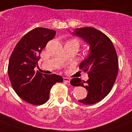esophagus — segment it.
<instances>
[{
	"label": "esophagus",
	"mask_w": 132,
	"mask_h": 132,
	"mask_svg": "<svg viewBox=\"0 0 132 132\" xmlns=\"http://www.w3.org/2000/svg\"><path fill=\"white\" fill-rule=\"evenodd\" d=\"M64 81L66 82L69 83L70 82V79L68 78H64Z\"/></svg>",
	"instance_id": "obj_1"
}]
</instances>
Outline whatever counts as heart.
I'll return each mask as SVG.
<instances>
[{"label":"heart","mask_w":132,"mask_h":132,"mask_svg":"<svg viewBox=\"0 0 132 132\" xmlns=\"http://www.w3.org/2000/svg\"><path fill=\"white\" fill-rule=\"evenodd\" d=\"M71 41H75V40H71Z\"/></svg>","instance_id":"b5f03b06"}]
</instances>
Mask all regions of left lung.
I'll list each match as a JSON object with an SVG mask.
<instances>
[{"label":"left lung","mask_w":132,"mask_h":132,"mask_svg":"<svg viewBox=\"0 0 132 132\" xmlns=\"http://www.w3.org/2000/svg\"><path fill=\"white\" fill-rule=\"evenodd\" d=\"M73 35L80 37L88 45V54L80 64L82 71L88 72V79L84 81L72 78V86L85 87L87 97L78 101L85 105L97 103L109 93L118 72V58L110 39L100 31L90 27L75 29Z\"/></svg>","instance_id":"8db88e82"}]
</instances>
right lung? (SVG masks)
Wrapping results in <instances>:
<instances>
[{"label": "right lung", "instance_id": "obj_1", "mask_svg": "<svg viewBox=\"0 0 132 132\" xmlns=\"http://www.w3.org/2000/svg\"><path fill=\"white\" fill-rule=\"evenodd\" d=\"M55 35L56 31L50 29H34L21 39L10 57L8 74L12 87L19 97L29 103L39 105L46 103L53 85L63 82L59 75L34 70L41 52Z\"/></svg>", "mask_w": 132, "mask_h": 132}]
</instances>
